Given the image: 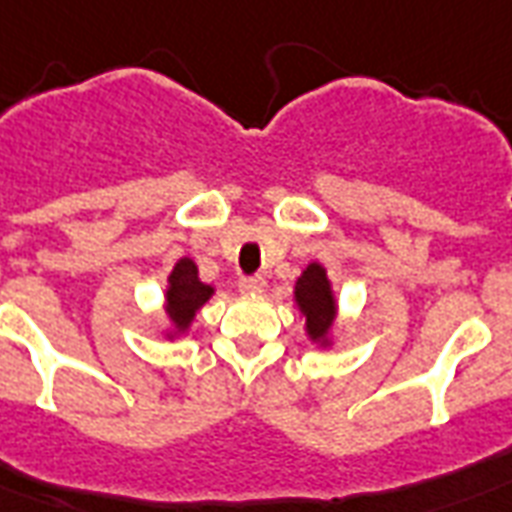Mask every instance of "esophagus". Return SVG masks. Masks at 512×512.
Here are the masks:
<instances>
[{"label": "esophagus", "instance_id": "1", "mask_svg": "<svg viewBox=\"0 0 512 512\" xmlns=\"http://www.w3.org/2000/svg\"><path fill=\"white\" fill-rule=\"evenodd\" d=\"M267 288V280L261 275H248V277H240V291L243 293H261Z\"/></svg>", "mask_w": 512, "mask_h": 512}]
</instances>
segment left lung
<instances>
[{
	"mask_svg": "<svg viewBox=\"0 0 512 512\" xmlns=\"http://www.w3.org/2000/svg\"><path fill=\"white\" fill-rule=\"evenodd\" d=\"M296 301H299L301 312L307 315V331H310V336L312 339H320L328 331V326H331L336 312L334 296H331V288H328L326 269L320 267V264H310V267L304 269V275L296 283Z\"/></svg>",
	"mask_w": 512,
	"mask_h": 512,
	"instance_id": "obj_1",
	"label": "left lung"
}]
</instances>
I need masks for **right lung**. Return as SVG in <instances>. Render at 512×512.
I'll use <instances>...</instances> for the list:
<instances>
[{
    "instance_id": "obj_1",
    "label": "right lung",
    "mask_w": 512,
    "mask_h": 512,
    "mask_svg": "<svg viewBox=\"0 0 512 512\" xmlns=\"http://www.w3.org/2000/svg\"><path fill=\"white\" fill-rule=\"evenodd\" d=\"M211 285L200 283L197 267L192 259H181L176 269L170 272V288H168V315L173 318L178 328L189 326L194 312L200 310L205 301L211 299Z\"/></svg>"
}]
</instances>
